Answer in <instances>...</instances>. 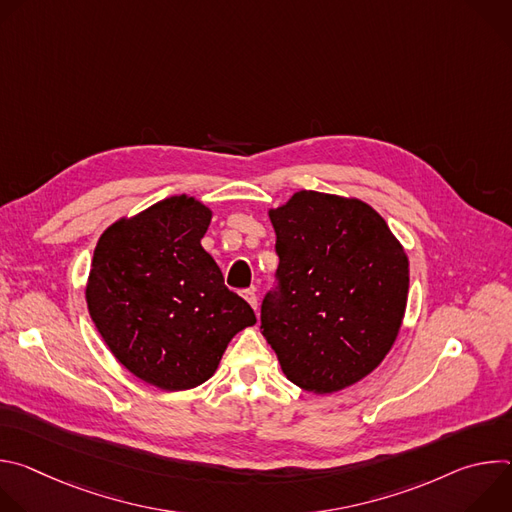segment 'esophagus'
Segmentation results:
<instances>
[{
  "mask_svg": "<svg viewBox=\"0 0 512 512\" xmlns=\"http://www.w3.org/2000/svg\"><path fill=\"white\" fill-rule=\"evenodd\" d=\"M241 296H243V298H245V302H247V304H249V306H251V308L257 312V296H255V291H251V289H245Z\"/></svg>",
  "mask_w": 512,
  "mask_h": 512,
  "instance_id": "1",
  "label": "esophagus"
}]
</instances>
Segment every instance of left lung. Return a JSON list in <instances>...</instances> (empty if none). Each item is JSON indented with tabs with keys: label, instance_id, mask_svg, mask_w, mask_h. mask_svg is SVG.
<instances>
[{
	"label": "left lung",
	"instance_id": "obj_1",
	"mask_svg": "<svg viewBox=\"0 0 512 512\" xmlns=\"http://www.w3.org/2000/svg\"><path fill=\"white\" fill-rule=\"evenodd\" d=\"M267 214L279 291L263 300L261 334L291 383L342 391L371 375L401 332L407 253L360 198L300 190Z\"/></svg>",
	"mask_w": 512,
	"mask_h": 512
}]
</instances>
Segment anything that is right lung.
Returning a JSON list of instances; mask_svg holds the SVG:
<instances>
[{"label":"right lung","mask_w":512,"mask_h":512,"mask_svg":"<svg viewBox=\"0 0 512 512\" xmlns=\"http://www.w3.org/2000/svg\"><path fill=\"white\" fill-rule=\"evenodd\" d=\"M212 210L190 194L121 216L97 241L85 298L111 354L162 391L208 381L233 336L257 322L202 237Z\"/></svg>","instance_id":"right-lung-1"}]
</instances>
